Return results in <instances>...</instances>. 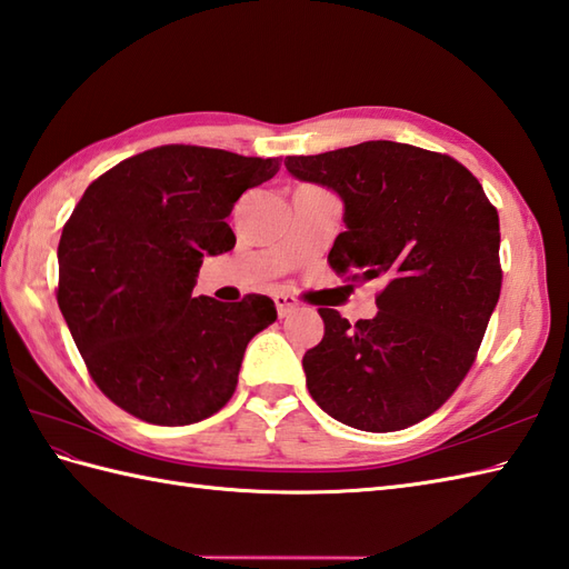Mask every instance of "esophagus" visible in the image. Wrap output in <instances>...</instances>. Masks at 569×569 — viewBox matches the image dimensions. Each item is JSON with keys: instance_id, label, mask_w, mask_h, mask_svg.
<instances>
[{"instance_id": "34e87169", "label": "esophagus", "mask_w": 569, "mask_h": 569, "mask_svg": "<svg viewBox=\"0 0 569 569\" xmlns=\"http://www.w3.org/2000/svg\"><path fill=\"white\" fill-rule=\"evenodd\" d=\"M273 302H276V310H279V317H288L290 312L298 310V300L288 293H276Z\"/></svg>"}]
</instances>
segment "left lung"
<instances>
[{
	"mask_svg": "<svg viewBox=\"0 0 569 569\" xmlns=\"http://www.w3.org/2000/svg\"><path fill=\"white\" fill-rule=\"evenodd\" d=\"M286 169L345 203L329 267L386 283L371 320L320 308L325 337L302 356L312 400L361 431L417 425L470 371L499 300L495 206L453 157L392 140L286 157Z\"/></svg>",
	"mask_w": 569,
	"mask_h": 569,
	"instance_id": "1",
	"label": "left lung"
}]
</instances>
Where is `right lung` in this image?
<instances>
[{
	"label": "right lung",
	"mask_w": 569,
	"mask_h": 569,
	"mask_svg": "<svg viewBox=\"0 0 569 569\" xmlns=\"http://www.w3.org/2000/svg\"><path fill=\"white\" fill-rule=\"evenodd\" d=\"M279 157L164 144L89 183L60 237L58 306L99 390L150 425L183 427L232 398L273 300L193 298L203 257L234 247L224 222Z\"/></svg>",
	"instance_id": "add662e5"
}]
</instances>
